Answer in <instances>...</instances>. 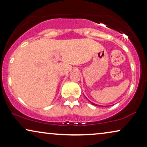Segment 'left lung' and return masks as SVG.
<instances>
[{
	"label": "left lung",
	"mask_w": 147,
	"mask_h": 147,
	"mask_svg": "<svg viewBox=\"0 0 147 147\" xmlns=\"http://www.w3.org/2000/svg\"><path fill=\"white\" fill-rule=\"evenodd\" d=\"M92 104H93V105H95V106H97V105H96V104H94V103H92Z\"/></svg>",
	"instance_id": "left-lung-1"
}]
</instances>
